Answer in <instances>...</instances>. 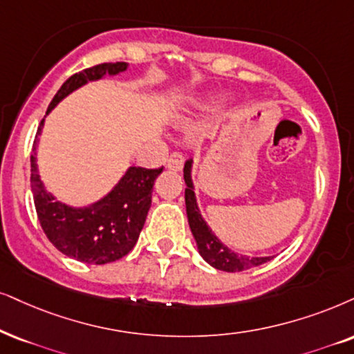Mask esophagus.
Segmentation results:
<instances>
[{
	"label": "esophagus",
	"mask_w": 354,
	"mask_h": 354,
	"mask_svg": "<svg viewBox=\"0 0 354 354\" xmlns=\"http://www.w3.org/2000/svg\"><path fill=\"white\" fill-rule=\"evenodd\" d=\"M183 165H185V155H183L181 151H173V153L168 156L167 167L169 169H174V171H180V169L183 168Z\"/></svg>",
	"instance_id": "34e87169"
}]
</instances>
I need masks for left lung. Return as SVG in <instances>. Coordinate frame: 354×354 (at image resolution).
Returning a JSON list of instances; mask_svg holds the SVG:
<instances>
[{"instance_id":"8db88e82","label":"left lung","mask_w":354,"mask_h":354,"mask_svg":"<svg viewBox=\"0 0 354 354\" xmlns=\"http://www.w3.org/2000/svg\"><path fill=\"white\" fill-rule=\"evenodd\" d=\"M191 163L192 160H187L185 165V183H186L185 201H186L187 221H189L191 232L192 235H194L196 243H198L201 257H203L210 266L216 268V270L227 271V272L245 271V270H250V268L259 266L263 265V263L270 261L272 257L252 258V257H245V254L232 252L230 248H227L225 245L221 243V240L212 234V230L209 229L207 223H205L203 216H201L198 203H196L194 186H192V180H191Z\"/></svg>"}]
</instances>
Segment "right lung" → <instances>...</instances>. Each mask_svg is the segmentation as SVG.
Segmentation results:
<instances>
[{
	"mask_svg": "<svg viewBox=\"0 0 354 354\" xmlns=\"http://www.w3.org/2000/svg\"><path fill=\"white\" fill-rule=\"evenodd\" d=\"M127 70L125 62L100 64L80 73L71 75L62 84L57 95L48 104L47 114L58 102L88 82H95L104 75H118ZM44 119L37 129L42 131ZM34 140V150L37 145ZM162 168L131 167L120 178L109 194L88 207H70L58 203L50 192L46 191L37 171L35 153L30 155V187H32L35 212L44 234L58 252L66 257L89 263L106 265L124 258L137 243L151 205L153 183Z\"/></svg>",
	"mask_w": 354,
	"mask_h": 354,
	"instance_id": "right-lung-1",
	"label": "right lung"
}]
</instances>
